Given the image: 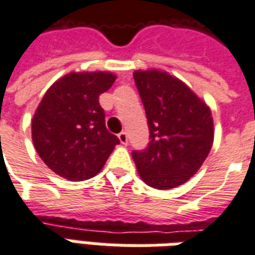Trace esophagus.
<instances>
[{"label": "esophagus", "mask_w": 255, "mask_h": 255, "mask_svg": "<svg viewBox=\"0 0 255 255\" xmlns=\"http://www.w3.org/2000/svg\"><path fill=\"white\" fill-rule=\"evenodd\" d=\"M119 139H120V143L122 144H127L128 143V135L126 131H123V132L119 133Z\"/></svg>", "instance_id": "obj_1"}]
</instances>
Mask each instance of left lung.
<instances>
[{"mask_svg": "<svg viewBox=\"0 0 255 255\" xmlns=\"http://www.w3.org/2000/svg\"><path fill=\"white\" fill-rule=\"evenodd\" d=\"M133 79L150 131L147 147L132 151L139 176L158 190L182 186L212 149V112L187 84L168 72L135 71Z\"/></svg>", "mask_w": 255, "mask_h": 255, "instance_id": "1", "label": "left lung"}]
</instances>
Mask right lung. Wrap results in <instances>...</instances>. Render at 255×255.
<instances>
[{
    "mask_svg": "<svg viewBox=\"0 0 255 255\" xmlns=\"http://www.w3.org/2000/svg\"><path fill=\"white\" fill-rule=\"evenodd\" d=\"M111 72H69L47 90L32 117L36 153L58 176L82 182L95 176L120 140L106 129L100 95Z\"/></svg>",
    "mask_w": 255,
    "mask_h": 255,
    "instance_id": "right-lung-1",
    "label": "right lung"
}]
</instances>
